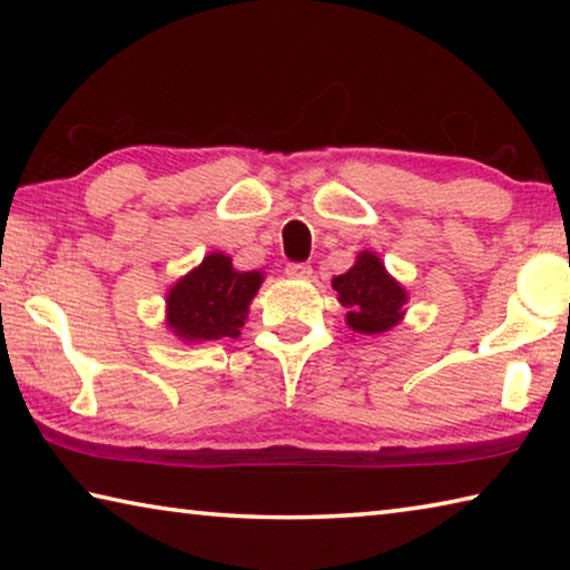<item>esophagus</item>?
I'll return each mask as SVG.
<instances>
[{
	"mask_svg": "<svg viewBox=\"0 0 570 570\" xmlns=\"http://www.w3.org/2000/svg\"><path fill=\"white\" fill-rule=\"evenodd\" d=\"M286 276L308 278V276H312V266H308V264H288L286 266Z\"/></svg>",
	"mask_w": 570,
	"mask_h": 570,
	"instance_id": "34e87169",
	"label": "esophagus"
}]
</instances>
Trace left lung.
Wrapping results in <instances>:
<instances>
[{
  "mask_svg": "<svg viewBox=\"0 0 570 570\" xmlns=\"http://www.w3.org/2000/svg\"><path fill=\"white\" fill-rule=\"evenodd\" d=\"M332 286L346 308L350 330L382 334L402 322L407 292L400 282H394L382 258L372 250H362L350 272L332 278Z\"/></svg>",
  "mask_w": 570,
  "mask_h": 570,
  "instance_id": "8db88e82",
  "label": "left lung"
}]
</instances>
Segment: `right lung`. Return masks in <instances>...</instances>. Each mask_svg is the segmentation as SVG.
I'll return each mask as SVG.
<instances>
[{"mask_svg": "<svg viewBox=\"0 0 570 570\" xmlns=\"http://www.w3.org/2000/svg\"><path fill=\"white\" fill-rule=\"evenodd\" d=\"M262 282V272H236L230 256L216 250L173 284L166 296V322L186 342L236 340Z\"/></svg>", "mask_w": 570, "mask_h": 570, "instance_id": "add662e5", "label": "right lung"}]
</instances>
